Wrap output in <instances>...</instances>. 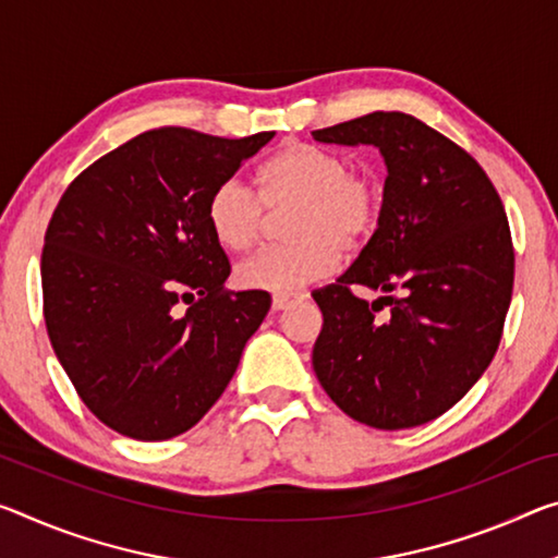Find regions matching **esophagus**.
Masks as SVG:
<instances>
[{"label":"esophagus","mask_w":558,"mask_h":558,"mask_svg":"<svg viewBox=\"0 0 558 558\" xmlns=\"http://www.w3.org/2000/svg\"><path fill=\"white\" fill-rule=\"evenodd\" d=\"M305 295L300 293H286V295H272V311H286V307L295 305L298 300H303Z\"/></svg>","instance_id":"1"}]
</instances>
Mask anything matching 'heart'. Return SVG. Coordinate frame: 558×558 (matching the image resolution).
<instances>
[{"mask_svg":"<svg viewBox=\"0 0 558 558\" xmlns=\"http://www.w3.org/2000/svg\"><path fill=\"white\" fill-rule=\"evenodd\" d=\"M293 206L286 233L293 241L255 251L235 268L245 290L293 293L335 268L340 253L352 255L375 235L383 218V185L367 168L332 148L288 141L258 171V193L241 179L220 181L206 218L216 243L231 253L258 241L265 208Z\"/></svg>","mask_w":558,"mask_h":558,"instance_id":"heart-1","label":"heart"}]
</instances>
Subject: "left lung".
<instances>
[{
  "label": "left lung",
  "mask_w": 558,
  "mask_h": 558,
  "mask_svg": "<svg viewBox=\"0 0 558 558\" xmlns=\"http://www.w3.org/2000/svg\"><path fill=\"white\" fill-rule=\"evenodd\" d=\"M313 138L373 144L387 163L375 235L313 293L323 311L315 375L344 414L375 429L437 420L472 390L504 332L514 245L499 193L462 146L410 113L373 111ZM355 287L386 295L367 304Z\"/></svg>",
  "instance_id": "8db88e82"
}]
</instances>
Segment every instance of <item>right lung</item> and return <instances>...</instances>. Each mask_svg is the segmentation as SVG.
<instances>
[{"label": "right lung", "mask_w": 558, "mask_h": 558, "mask_svg": "<svg viewBox=\"0 0 558 558\" xmlns=\"http://www.w3.org/2000/svg\"><path fill=\"white\" fill-rule=\"evenodd\" d=\"M272 136L144 131L59 198L41 251L44 323L76 395L119 435L189 432L268 315L265 290H226L231 263L206 206Z\"/></svg>", "instance_id": "1"}]
</instances>
